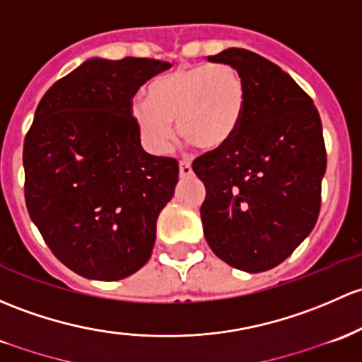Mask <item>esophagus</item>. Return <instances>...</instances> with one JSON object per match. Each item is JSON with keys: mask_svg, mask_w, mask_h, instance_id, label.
<instances>
[{"mask_svg": "<svg viewBox=\"0 0 362 362\" xmlns=\"http://www.w3.org/2000/svg\"><path fill=\"white\" fill-rule=\"evenodd\" d=\"M192 175V166L189 161H182L180 163V177H191Z\"/></svg>", "mask_w": 362, "mask_h": 362, "instance_id": "1", "label": "esophagus"}]
</instances>
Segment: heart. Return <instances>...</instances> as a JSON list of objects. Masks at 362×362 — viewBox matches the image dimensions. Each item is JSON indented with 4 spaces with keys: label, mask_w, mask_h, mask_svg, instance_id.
<instances>
[{
    "label": "heart",
    "mask_w": 362,
    "mask_h": 362,
    "mask_svg": "<svg viewBox=\"0 0 362 362\" xmlns=\"http://www.w3.org/2000/svg\"><path fill=\"white\" fill-rule=\"evenodd\" d=\"M246 85L229 64L180 67L147 85L146 100L135 98L132 119L154 154H166L173 121L182 136L203 149H216L234 136L243 119Z\"/></svg>",
    "instance_id": "heart-1"
}]
</instances>
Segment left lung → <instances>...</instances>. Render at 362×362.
Listing matches in <instances>:
<instances>
[{
    "instance_id": "left-lung-1",
    "label": "left lung",
    "mask_w": 362,
    "mask_h": 362,
    "mask_svg": "<svg viewBox=\"0 0 362 362\" xmlns=\"http://www.w3.org/2000/svg\"><path fill=\"white\" fill-rule=\"evenodd\" d=\"M208 60L241 72L246 104L229 142L192 163L206 187L204 238L230 267L264 272L286 260L317 222L326 173L321 117L271 60L243 48Z\"/></svg>"
}]
</instances>
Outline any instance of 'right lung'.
Returning <instances> with one entry per match:
<instances>
[{
    "mask_svg": "<svg viewBox=\"0 0 362 362\" xmlns=\"http://www.w3.org/2000/svg\"><path fill=\"white\" fill-rule=\"evenodd\" d=\"M166 69L154 59L93 57L53 83L34 112L22 158L29 216L86 279H124L151 258L178 163L142 149L130 105Z\"/></svg>",
    "mask_w": 362,
    "mask_h": 362,
    "instance_id": "1",
    "label": "right lung"
}]
</instances>
